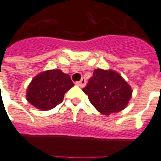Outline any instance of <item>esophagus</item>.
Listing matches in <instances>:
<instances>
[{
	"mask_svg": "<svg viewBox=\"0 0 161 161\" xmlns=\"http://www.w3.org/2000/svg\"><path fill=\"white\" fill-rule=\"evenodd\" d=\"M76 84L78 85L79 87H85V85H86V79L82 78L80 80V81H77Z\"/></svg>",
	"mask_w": 161,
	"mask_h": 161,
	"instance_id": "1",
	"label": "esophagus"
}]
</instances>
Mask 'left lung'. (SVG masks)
Listing matches in <instances>:
<instances>
[{
	"instance_id": "1",
	"label": "left lung",
	"mask_w": 161,
	"mask_h": 161,
	"mask_svg": "<svg viewBox=\"0 0 161 161\" xmlns=\"http://www.w3.org/2000/svg\"><path fill=\"white\" fill-rule=\"evenodd\" d=\"M83 92L93 106L105 116L123 110L132 95L130 85L120 74L113 70L103 69L94 71Z\"/></svg>"
}]
</instances>
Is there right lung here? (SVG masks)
I'll return each instance as SVG.
<instances>
[{
    "mask_svg": "<svg viewBox=\"0 0 161 161\" xmlns=\"http://www.w3.org/2000/svg\"><path fill=\"white\" fill-rule=\"evenodd\" d=\"M68 74L61 70H47L35 76L28 87L26 98L41 110L55 108L64 99V95L74 86Z\"/></svg>",
    "mask_w": 161,
    "mask_h": 161,
    "instance_id": "obj_1",
    "label": "right lung"
}]
</instances>
